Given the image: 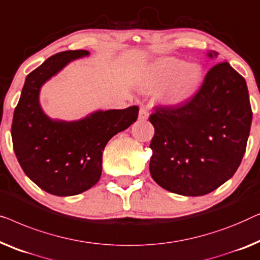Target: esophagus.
<instances>
[{
  "instance_id": "1",
  "label": "esophagus",
  "mask_w": 260,
  "mask_h": 260,
  "mask_svg": "<svg viewBox=\"0 0 260 260\" xmlns=\"http://www.w3.org/2000/svg\"><path fill=\"white\" fill-rule=\"evenodd\" d=\"M149 116V112L146 106H141L140 111H139V119L140 120H147Z\"/></svg>"
}]
</instances>
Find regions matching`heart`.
<instances>
[{"instance_id":"obj_1","label":"heart","mask_w":260,"mask_h":260,"mask_svg":"<svg viewBox=\"0 0 260 260\" xmlns=\"http://www.w3.org/2000/svg\"><path fill=\"white\" fill-rule=\"evenodd\" d=\"M204 81V69L197 62L187 63L173 56L160 57L148 68L145 88L153 92L164 87L161 99L168 106H181L188 102Z\"/></svg>"}]
</instances>
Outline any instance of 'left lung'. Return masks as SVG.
Masks as SVG:
<instances>
[{
    "label": "left lung",
    "mask_w": 260,
    "mask_h": 260,
    "mask_svg": "<svg viewBox=\"0 0 260 260\" xmlns=\"http://www.w3.org/2000/svg\"><path fill=\"white\" fill-rule=\"evenodd\" d=\"M154 109L149 172L156 184L199 197L233 177L246 151L252 109L245 79L229 62L213 66L188 102Z\"/></svg>",
    "instance_id": "1"
}]
</instances>
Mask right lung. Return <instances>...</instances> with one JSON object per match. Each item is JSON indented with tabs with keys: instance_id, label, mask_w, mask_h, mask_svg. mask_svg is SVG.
I'll list each match as a JSON object with an SVG mask.
<instances>
[{
	"instance_id": "right-lung-1",
	"label": "right lung",
	"mask_w": 260,
	"mask_h": 260,
	"mask_svg": "<svg viewBox=\"0 0 260 260\" xmlns=\"http://www.w3.org/2000/svg\"><path fill=\"white\" fill-rule=\"evenodd\" d=\"M87 50H67L50 56L29 73L14 111L13 147L25 175L40 188L58 197L76 196L96 184L107 142L137 121L139 107L98 111L78 121L52 120L39 102L40 89Z\"/></svg>"
}]
</instances>
